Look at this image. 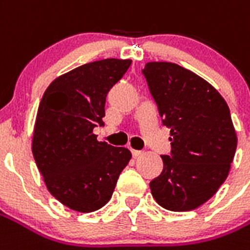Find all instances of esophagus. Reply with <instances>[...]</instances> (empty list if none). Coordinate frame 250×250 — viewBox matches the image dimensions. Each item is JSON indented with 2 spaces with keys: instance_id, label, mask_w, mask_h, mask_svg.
<instances>
[{
  "instance_id": "obj_1",
  "label": "esophagus",
  "mask_w": 250,
  "mask_h": 250,
  "mask_svg": "<svg viewBox=\"0 0 250 250\" xmlns=\"http://www.w3.org/2000/svg\"><path fill=\"white\" fill-rule=\"evenodd\" d=\"M131 151H132V155H134L135 158H137V157H139V155L143 154L142 150H131Z\"/></svg>"
}]
</instances>
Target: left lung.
Listing matches in <instances>:
<instances>
[{"instance_id":"1","label":"left lung","mask_w":250,"mask_h":250,"mask_svg":"<svg viewBox=\"0 0 250 250\" xmlns=\"http://www.w3.org/2000/svg\"><path fill=\"white\" fill-rule=\"evenodd\" d=\"M142 74L172 135L162 173L150 183L153 198L170 211L198 208L222 186L234 158L230 109L210 83L183 66L149 62Z\"/></svg>"}]
</instances>
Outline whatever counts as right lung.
<instances>
[{"label": "right lung", "instance_id": "add662e5", "mask_svg": "<svg viewBox=\"0 0 250 250\" xmlns=\"http://www.w3.org/2000/svg\"><path fill=\"white\" fill-rule=\"evenodd\" d=\"M130 59H101L54 80L42 97L32 154L47 189L71 210L92 212L111 199L130 150L99 142L109 89L128 70Z\"/></svg>", "mask_w": 250, "mask_h": 250}]
</instances>
